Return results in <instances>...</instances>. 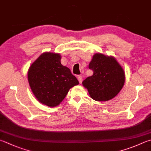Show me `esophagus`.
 <instances>
[{"instance_id":"obj_1","label":"esophagus","mask_w":151,"mask_h":151,"mask_svg":"<svg viewBox=\"0 0 151 151\" xmlns=\"http://www.w3.org/2000/svg\"><path fill=\"white\" fill-rule=\"evenodd\" d=\"M78 81L79 82V83H82V81H83V78H82V76H79L78 77Z\"/></svg>"}]
</instances>
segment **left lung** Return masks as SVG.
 <instances>
[{
	"instance_id": "8db88e82",
	"label": "left lung",
	"mask_w": 151,
	"mask_h": 151,
	"mask_svg": "<svg viewBox=\"0 0 151 151\" xmlns=\"http://www.w3.org/2000/svg\"><path fill=\"white\" fill-rule=\"evenodd\" d=\"M93 74L82 82L90 96L96 101L110 100L118 95L124 86L125 74L114 58L95 54L89 65Z\"/></svg>"
}]
</instances>
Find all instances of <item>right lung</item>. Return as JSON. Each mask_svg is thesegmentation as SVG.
Returning <instances> with one entry per match:
<instances>
[{
    "mask_svg": "<svg viewBox=\"0 0 151 151\" xmlns=\"http://www.w3.org/2000/svg\"><path fill=\"white\" fill-rule=\"evenodd\" d=\"M59 54L45 52L31 64L28 81L35 97L48 106L58 105L70 88L79 84L69 68L60 62Z\"/></svg>",
    "mask_w": 151,
    "mask_h": 151,
    "instance_id": "1",
    "label": "right lung"
}]
</instances>
